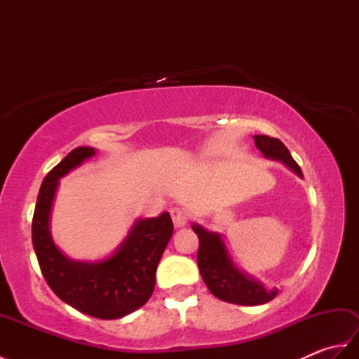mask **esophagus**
Returning <instances> with one entry per match:
<instances>
[{"mask_svg": "<svg viewBox=\"0 0 359 359\" xmlns=\"http://www.w3.org/2000/svg\"><path fill=\"white\" fill-rule=\"evenodd\" d=\"M170 215H171V219H172L175 228H182L188 224V215L184 208L174 207L170 210Z\"/></svg>", "mask_w": 359, "mask_h": 359, "instance_id": "34e87169", "label": "esophagus"}]
</instances>
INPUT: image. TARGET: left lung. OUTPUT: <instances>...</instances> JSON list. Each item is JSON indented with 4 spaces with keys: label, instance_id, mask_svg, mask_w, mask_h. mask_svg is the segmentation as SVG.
<instances>
[{
    "label": "left lung",
    "instance_id": "left-lung-1",
    "mask_svg": "<svg viewBox=\"0 0 359 359\" xmlns=\"http://www.w3.org/2000/svg\"><path fill=\"white\" fill-rule=\"evenodd\" d=\"M256 148L266 158L280 160L290 170H293L302 177L299 165L290 154L287 147L279 139L270 135H255ZM193 230L199 238V251H197V265L202 279L210 292L225 302L238 304V306H259L274 299L278 290H265L262 284L248 278L238 270L228 256L225 245L217 233L203 230L201 225L194 224Z\"/></svg>",
    "mask_w": 359,
    "mask_h": 359
}]
</instances>
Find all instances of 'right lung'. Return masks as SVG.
<instances>
[{
	"mask_svg": "<svg viewBox=\"0 0 359 359\" xmlns=\"http://www.w3.org/2000/svg\"><path fill=\"white\" fill-rule=\"evenodd\" d=\"M95 154L79 147L46 175L32 219V243L43 276L60 299L89 316L118 319L148 302L156 285V270L172 236L170 212L137 220L111 257L98 262L71 261L52 241L49 216L62 179Z\"/></svg>",
	"mask_w": 359,
	"mask_h": 359,
	"instance_id": "add662e5",
	"label": "right lung"
}]
</instances>
